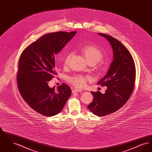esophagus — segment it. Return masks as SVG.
I'll use <instances>...</instances> for the list:
<instances>
[{"mask_svg":"<svg viewBox=\"0 0 152 152\" xmlns=\"http://www.w3.org/2000/svg\"><path fill=\"white\" fill-rule=\"evenodd\" d=\"M82 91L81 89H77V88H74L72 90V93H76V92H79Z\"/></svg>","mask_w":152,"mask_h":152,"instance_id":"esophagus-1","label":"esophagus"}]
</instances>
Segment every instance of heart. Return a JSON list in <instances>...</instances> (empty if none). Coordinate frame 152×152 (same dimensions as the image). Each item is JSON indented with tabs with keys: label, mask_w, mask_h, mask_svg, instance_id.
Masks as SVG:
<instances>
[{
	"label": "heart",
	"mask_w": 152,
	"mask_h": 152,
	"mask_svg": "<svg viewBox=\"0 0 152 152\" xmlns=\"http://www.w3.org/2000/svg\"><path fill=\"white\" fill-rule=\"evenodd\" d=\"M80 51L90 64H95L100 61L104 57L102 52L98 47L92 44H88L82 47ZM72 56V53L68 52L64 60V65L69 64L70 59ZM102 69V66L98 68V70L100 71ZM90 79L89 76H86L81 75H75L69 76L68 78V81L75 87L83 88L87 84V81Z\"/></svg>",
	"instance_id": "obj_1"
}]
</instances>
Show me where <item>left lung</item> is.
<instances>
[{
    "instance_id": "left-lung-1",
    "label": "left lung",
    "mask_w": 152,
    "mask_h": 152,
    "mask_svg": "<svg viewBox=\"0 0 152 152\" xmlns=\"http://www.w3.org/2000/svg\"><path fill=\"white\" fill-rule=\"evenodd\" d=\"M106 38L113 51V60L107 75L97 84L106 86L104 94L91 92L92 102L88 108L95 115L105 116L121 108L133 91L136 80V66L130 52L120 42L112 36L99 33Z\"/></svg>"
}]
</instances>
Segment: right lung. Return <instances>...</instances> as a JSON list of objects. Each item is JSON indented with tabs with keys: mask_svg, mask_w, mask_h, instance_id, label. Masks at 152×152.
Masks as SVG:
<instances>
[{
	"mask_svg": "<svg viewBox=\"0 0 152 152\" xmlns=\"http://www.w3.org/2000/svg\"><path fill=\"white\" fill-rule=\"evenodd\" d=\"M76 31H58L46 34L22 52L18 63L17 84L23 99L32 109L44 116L60 113L71 95L63 83L56 89L48 81L57 75L55 56L76 34Z\"/></svg>",
	"mask_w": 152,
	"mask_h": 152,
	"instance_id": "1",
	"label": "right lung"
}]
</instances>
